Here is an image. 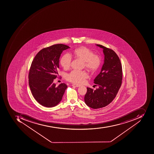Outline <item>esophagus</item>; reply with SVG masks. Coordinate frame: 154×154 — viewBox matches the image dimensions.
Here are the masks:
<instances>
[{"instance_id": "obj_1", "label": "esophagus", "mask_w": 154, "mask_h": 154, "mask_svg": "<svg viewBox=\"0 0 154 154\" xmlns=\"http://www.w3.org/2000/svg\"><path fill=\"white\" fill-rule=\"evenodd\" d=\"M72 87H80V85H76V84H72Z\"/></svg>"}]
</instances>
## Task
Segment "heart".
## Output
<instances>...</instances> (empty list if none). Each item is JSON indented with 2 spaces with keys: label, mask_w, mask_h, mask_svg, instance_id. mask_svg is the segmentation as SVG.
I'll list each match as a JSON object with an SVG mask.
<instances>
[{
  "label": "heart",
  "mask_w": 154,
  "mask_h": 154,
  "mask_svg": "<svg viewBox=\"0 0 154 154\" xmlns=\"http://www.w3.org/2000/svg\"><path fill=\"white\" fill-rule=\"evenodd\" d=\"M73 55L84 61L85 67L91 71L97 70L101 65V57L97 54H94L93 51L87 47L83 46L77 48L73 51ZM71 61V56L69 54H65L61 58L60 64L66 70L70 68ZM88 77L86 72L75 70L67 74L66 79L69 82L80 84L84 82Z\"/></svg>",
  "instance_id": "b5f03b06"
}]
</instances>
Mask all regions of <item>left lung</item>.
<instances>
[{"mask_svg": "<svg viewBox=\"0 0 154 154\" xmlns=\"http://www.w3.org/2000/svg\"><path fill=\"white\" fill-rule=\"evenodd\" d=\"M104 55V64L101 72L94 79V83L99 88L94 90L87 88L84 97L86 104L91 108H101L110 103L117 96L122 81V65L116 52L102 45Z\"/></svg>", "mask_w": 154, "mask_h": 154, "instance_id": "8db88e82", "label": "left lung"}]
</instances>
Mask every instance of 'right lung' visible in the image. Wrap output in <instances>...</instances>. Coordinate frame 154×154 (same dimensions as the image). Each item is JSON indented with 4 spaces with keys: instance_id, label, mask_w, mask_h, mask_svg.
<instances>
[{
    "instance_id": "right-lung-1",
    "label": "right lung",
    "mask_w": 154,
    "mask_h": 154,
    "mask_svg": "<svg viewBox=\"0 0 154 154\" xmlns=\"http://www.w3.org/2000/svg\"><path fill=\"white\" fill-rule=\"evenodd\" d=\"M68 48V46L63 44L53 45L42 49L32 61L29 72V86L34 97L42 106H56L67 88L65 83L57 86L53 81L58 76L61 54Z\"/></svg>"
}]
</instances>
